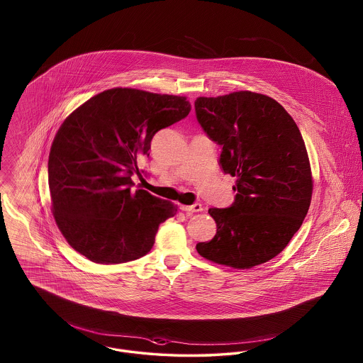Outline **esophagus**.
<instances>
[{"label":"esophagus","instance_id":"esophagus-1","mask_svg":"<svg viewBox=\"0 0 363 363\" xmlns=\"http://www.w3.org/2000/svg\"><path fill=\"white\" fill-rule=\"evenodd\" d=\"M179 209L191 215L193 212H200V211H203V206H201L200 203H196V204H193V206H179Z\"/></svg>","mask_w":363,"mask_h":363}]
</instances>
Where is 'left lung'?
I'll return each mask as SVG.
<instances>
[{"instance_id":"1","label":"left lung","mask_w":363,"mask_h":363,"mask_svg":"<svg viewBox=\"0 0 363 363\" xmlns=\"http://www.w3.org/2000/svg\"><path fill=\"white\" fill-rule=\"evenodd\" d=\"M196 117L222 147L223 173L237 177L234 203L209 208L216 234L196 249L204 259L247 269L277 256L311 207V163L291 116L275 99L250 91L197 98Z\"/></svg>"}]
</instances>
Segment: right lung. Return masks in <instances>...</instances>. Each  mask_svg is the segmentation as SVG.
Segmentation results:
<instances>
[{
  "label": "right lung",
  "instance_id": "obj_1",
  "mask_svg": "<svg viewBox=\"0 0 363 363\" xmlns=\"http://www.w3.org/2000/svg\"><path fill=\"white\" fill-rule=\"evenodd\" d=\"M184 96L111 88L76 108L58 129L49 155L52 215L70 246L98 264L145 256L159 225L177 207L132 189L138 160L163 128L190 111Z\"/></svg>",
  "mask_w": 363,
  "mask_h": 363
}]
</instances>
